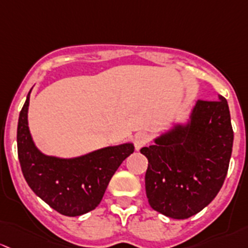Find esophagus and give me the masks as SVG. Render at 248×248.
I'll list each match as a JSON object with an SVG mask.
<instances>
[{
  "instance_id": "1",
  "label": "esophagus",
  "mask_w": 248,
  "mask_h": 248,
  "mask_svg": "<svg viewBox=\"0 0 248 248\" xmlns=\"http://www.w3.org/2000/svg\"><path fill=\"white\" fill-rule=\"evenodd\" d=\"M148 141H149V137H148V135L145 134V132H139V134L135 135L134 143L136 150H140L142 147H144L148 143Z\"/></svg>"
}]
</instances>
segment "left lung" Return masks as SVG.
I'll use <instances>...</instances> for the list:
<instances>
[{"label": "left lung", "instance_id": "left-lung-1", "mask_svg": "<svg viewBox=\"0 0 248 248\" xmlns=\"http://www.w3.org/2000/svg\"><path fill=\"white\" fill-rule=\"evenodd\" d=\"M234 132L227 100H198L186 125L177 124L144 147L145 192L154 210L184 219L203 210L221 190Z\"/></svg>", "mask_w": 248, "mask_h": 248}]
</instances>
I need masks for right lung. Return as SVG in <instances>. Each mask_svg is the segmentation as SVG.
I'll return each mask as SVG.
<instances>
[{
  "label": "right lung",
  "instance_id": "1",
  "mask_svg": "<svg viewBox=\"0 0 248 248\" xmlns=\"http://www.w3.org/2000/svg\"><path fill=\"white\" fill-rule=\"evenodd\" d=\"M30 93L17 123V155L22 174L33 192L56 211L65 216L83 215L99 205L112 175L134 153V144L106 147L74 159L44 155L30 134Z\"/></svg>",
  "mask_w": 248,
  "mask_h": 248
}]
</instances>
